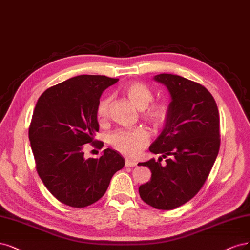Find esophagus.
Returning a JSON list of instances; mask_svg holds the SVG:
<instances>
[{
	"instance_id": "obj_1",
	"label": "esophagus",
	"mask_w": 250,
	"mask_h": 250,
	"mask_svg": "<svg viewBox=\"0 0 250 250\" xmlns=\"http://www.w3.org/2000/svg\"><path fill=\"white\" fill-rule=\"evenodd\" d=\"M137 165V162L134 161V160H131V159H126L125 161V166L126 167H135Z\"/></svg>"
}]
</instances>
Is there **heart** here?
I'll use <instances>...</instances> for the list:
<instances>
[{"mask_svg": "<svg viewBox=\"0 0 250 250\" xmlns=\"http://www.w3.org/2000/svg\"><path fill=\"white\" fill-rule=\"evenodd\" d=\"M124 92L133 104L143 109L142 117L154 127H160L167 122L168 118V105L166 102H152L154 95L151 89L143 83H128ZM110 105V98H102L96 107V118L99 123L104 122ZM109 143L113 147L124 155L135 157L139 155L150 141V133L143 127H135L131 129H119L110 133Z\"/></svg>", "mask_w": 250, "mask_h": 250, "instance_id": "b5f03b06", "label": "heart"}]
</instances>
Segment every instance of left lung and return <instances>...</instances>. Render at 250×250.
Returning <instances> with one entry per match:
<instances>
[{
    "label": "left lung",
    "instance_id": "obj_1",
    "mask_svg": "<svg viewBox=\"0 0 250 250\" xmlns=\"http://www.w3.org/2000/svg\"><path fill=\"white\" fill-rule=\"evenodd\" d=\"M154 81L166 85L171 101L165 128L149 148L162 156L139 163L152 173L139 192L151 207L173 210L190 201L210 174L220 146L219 113L211 93L200 83L167 73L155 75Z\"/></svg>",
    "mask_w": 250,
    "mask_h": 250
}]
</instances>
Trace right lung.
<instances>
[{
  "instance_id": "obj_1",
  "label": "right lung",
  "mask_w": 250,
  "mask_h": 250,
  "mask_svg": "<svg viewBox=\"0 0 250 250\" xmlns=\"http://www.w3.org/2000/svg\"><path fill=\"white\" fill-rule=\"evenodd\" d=\"M105 75L83 74L48 88L39 97L29 127L37 173L57 200L84 208L100 200L110 179L125 165L122 155L105 149L85 159V144L99 130L96 107L102 92L118 82Z\"/></svg>"
}]
</instances>
